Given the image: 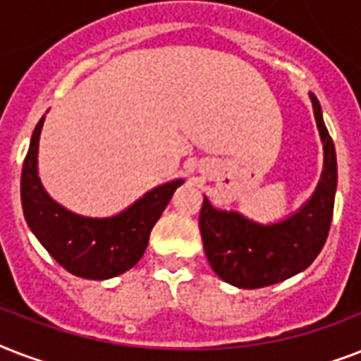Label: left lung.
Listing matches in <instances>:
<instances>
[{"label":"left lung","mask_w":361,"mask_h":361,"mask_svg":"<svg viewBox=\"0 0 361 361\" xmlns=\"http://www.w3.org/2000/svg\"><path fill=\"white\" fill-rule=\"evenodd\" d=\"M324 147V170L307 202L290 217L260 225L238 212L212 206L204 197L200 234L209 266L238 288H262L311 266L330 232L337 189L336 146L322 120L319 99L309 93Z\"/></svg>","instance_id":"1"}]
</instances>
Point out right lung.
Returning a JSON list of instances; mask_svg holds the SVG:
<instances>
[{
	"label": "right lung",
	"mask_w": 361,
	"mask_h": 361,
	"mask_svg": "<svg viewBox=\"0 0 361 361\" xmlns=\"http://www.w3.org/2000/svg\"><path fill=\"white\" fill-rule=\"evenodd\" d=\"M42 123L31 135L30 149L22 166V208L31 232L50 257L69 274L84 279H110L125 274L146 251L149 232L183 180H174L147 191L114 217H84L65 209L50 198L37 169Z\"/></svg>",
	"instance_id": "1"
}]
</instances>
